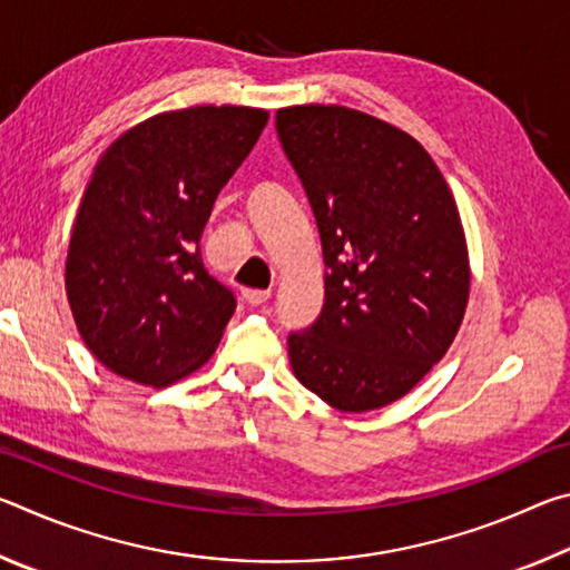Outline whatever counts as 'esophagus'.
Segmentation results:
<instances>
[{
	"mask_svg": "<svg viewBox=\"0 0 570 570\" xmlns=\"http://www.w3.org/2000/svg\"><path fill=\"white\" fill-rule=\"evenodd\" d=\"M244 298L250 306H258L272 298V292H268V288H244Z\"/></svg>",
	"mask_w": 570,
	"mask_h": 570,
	"instance_id": "esophagus-1",
	"label": "esophagus"
}]
</instances>
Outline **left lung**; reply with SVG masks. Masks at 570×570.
Wrapping results in <instances>:
<instances>
[{
  "label": "left lung",
  "instance_id": "obj_1",
  "mask_svg": "<svg viewBox=\"0 0 570 570\" xmlns=\"http://www.w3.org/2000/svg\"><path fill=\"white\" fill-rule=\"evenodd\" d=\"M276 132L312 204L324 306L288 334L308 392L342 412L400 400L450 350L470 294L465 230L435 160L394 125L342 105H294Z\"/></svg>",
  "mask_w": 570,
  "mask_h": 570
}]
</instances>
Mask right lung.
Returning a JSON list of instances; mask_svg holds the SVG:
<instances>
[{"label": "right lung", "instance_id": "1", "mask_svg": "<svg viewBox=\"0 0 570 570\" xmlns=\"http://www.w3.org/2000/svg\"><path fill=\"white\" fill-rule=\"evenodd\" d=\"M268 112H160L102 153L77 210L65 288L77 332L122 380L168 387L204 366L236 312L206 272L200 236Z\"/></svg>", "mask_w": 570, "mask_h": 570}]
</instances>
